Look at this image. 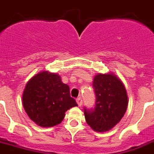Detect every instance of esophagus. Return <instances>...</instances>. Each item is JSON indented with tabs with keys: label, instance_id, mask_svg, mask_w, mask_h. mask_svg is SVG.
Returning a JSON list of instances; mask_svg holds the SVG:
<instances>
[{
	"label": "esophagus",
	"instance_id": "esophagus-1",
	"mask_svg": "<svg viewBox=\"0 0 154 154\" xmlns=\"http://www.w3.org/2000/svg\"><path fill=\"white\" fill-rule=\"evenodd\" d=\"M77 105H78V106H81V105H82L83 101H82V98H81V97H79L77 98Z\"/></svg>",
	"mask_w": 154,
	"mask_h": 154
}]
</instances>
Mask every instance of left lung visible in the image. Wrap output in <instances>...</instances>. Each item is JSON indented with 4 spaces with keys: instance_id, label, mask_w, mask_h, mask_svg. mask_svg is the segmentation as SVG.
Wrapping results in <instances>:
<instances>
[{
    "instance_id": "1",
    "label": "left lung",
    "mask_w": 154,
    "mask_h": 154,
    "mask_svg": "<svg viewBox=\"0 0 154 154\" xmlns=\"http://www.w3.org/2000/svg\"><path fill=\"white\" fill-rule=\"evenodd\" d=\"M96 101L94 109L85 108L87 123L95 132L104 133L119 123L126 112L125 86L113 73H97L93 81Z\"/></svg>"
}]
</instances>
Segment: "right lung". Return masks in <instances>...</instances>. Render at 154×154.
Returning <instances> with one entry per match:
<instances>
[{
    "instance_id": "obj_1",
    "label": "right lung",
    "mask_w": 154,
    "mask_h": 154,
    "mask_svg": "<svg viewBox=\"0 0 154 154\" xmlns=\"http://www.w3.org/2000/svg\"><path fill=\"white\" fill-rule=\"evenodd\" d=\"M22 103L29 117L42 127L58 125L68 109L77 106L70 97L69 86L58 74L49 71L40 72L28 81Z\"/></svg>"
}]
</instances>
